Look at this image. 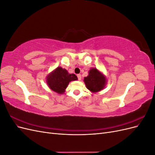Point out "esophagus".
Instances as JSON below:
<instances>
[{"instance_id": "obj_1", "label": "esophagus", "mask_w": 155, "mask_h": 155, "mask_svg": "<svg viewBox=\"0 0 155 155\" xmlns=\"http://www.w3.org/2000/svg\"><path fill=\"white\" fill-rule=\"evenodd\" d=\"M78 80H79L80 81L81 79V74H78Z\"/></svg>"}]
</instances>
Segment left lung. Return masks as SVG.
Returning a JSON list of instances; mask_svg holds the SVG:
<instances>
[{"instance_id": "8db88e82", "label": "left lung", "mask_w": 155, "mask_h": 155, "mask_svg": "<svg viewBox=\"0 0 155 155\" xmlns=\"http://www.w3.org/2000/svg\"><path fill=\"white\" fill-rule=\"evenodd\" d=\"M86 87L91 92H97L104 89L107 79L105 75L96 68H92L88 71V75L84 78Z\"/></svg>"}]
</instances>
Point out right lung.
Instances as JSON below:
<instances>
[{"instance_id": "1", "label": "right lung", "mask_w": 155, "mask_h": 155, "mask_svg": "<svg viewBox=\"0 0 155 155\" xmlns=\"http://www.w3.org/2000/svg\"><path fill=\"white\" fill-rule=\"evenodd\" d=\"M46 79V83L51 91L62 94L69 83L78 80V78L74 74H69L66 69L58 67L47 75Z\"/></svg>"}]
</instances>
